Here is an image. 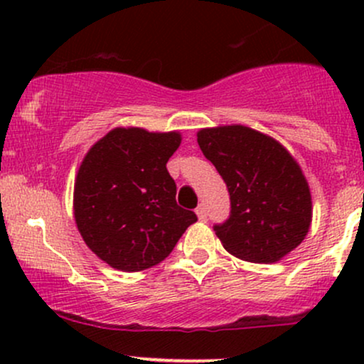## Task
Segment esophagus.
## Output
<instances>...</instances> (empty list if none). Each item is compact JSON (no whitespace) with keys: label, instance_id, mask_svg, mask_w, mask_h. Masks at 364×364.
Here are the masks:
<instances>
[{"label":"esophagus","instance_id":"esophagus-1","mask_svg":"<svg viewBox=\"0 0 364 364\" xmlns=\"http://www.w3.org/2000/svg\"><path fill=\"white\" fill-rule=\"evenodd\" d=\"M196 215H198V219H200V220H207L208 214H207V207H205V203H200V205L196 207Z\"/></svg>","mask_w":364,"mask_h":364}]
</instances>
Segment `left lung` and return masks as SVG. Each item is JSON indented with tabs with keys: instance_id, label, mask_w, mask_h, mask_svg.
<instances>
[{
	"instance_id": "1",
	"label": "left lung",
	"mask_w": 364,
	"mask_h": 364,
	"mask_svg": "<svg viewBox=\"0 0 364 364\" xmlns=\"http://www.w3.org/2000/svg\"><path fill=\"white\" fill-rule=\"evenodd\" d=\"M196 140L228 186L231 212L214 231L229 253L272 263L301 243L311 223L310 188L279 141L241 124L200 129Z\"/></svg>"
}]
</instances>
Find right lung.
<instances>
[{"label": "right lung", "mask_w": 364, "mask_h": 364, "mask_svg": "<svg viewBox=\"0 0 364 364\" xmlns=\"http://www.w3.org/2000/svg\"><path fill=\"white\" fill-rule=\"evenodd\" d=\"M181 136L116 128L89 150L75 183L77 228L101 260L124 272H139L164 260L193 210L176 203L169 157Z\"/></svg>", "instance_id": "1"}]
</instances>
